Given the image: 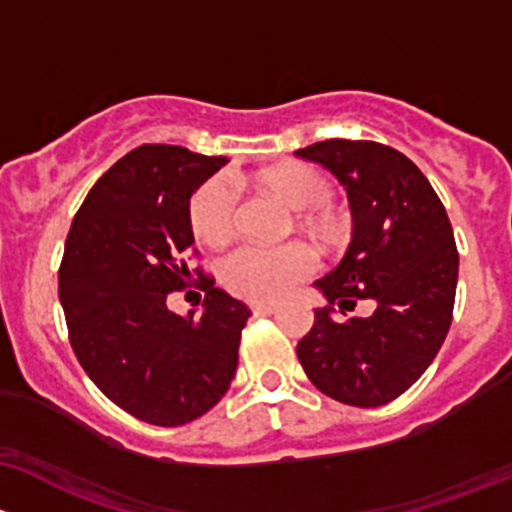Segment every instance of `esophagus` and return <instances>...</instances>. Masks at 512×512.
<instances>
[{"mask_svg":"<svg viewBox=\"0 0 512 512\" xmlns=\"http://www.w3.org/2000/svg\"><path fill=\"white\" fill-rule=\"evenodd\" d=\"M278 310L276 303H251V313L254 315H273Z\"/></svg>","mask_w":512,"mask_h":512,"instance_id":"obj_1","label":"esophagus"}]
</instances>
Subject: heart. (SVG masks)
I'll use <instances>...</instances> for the list:
<instances>
[{
    "mask_svg": "<svg viewBox=\"0 0 512 512\" xmlns=\"http://www.w3.org/2000/svg\"><path fill=\"white\" fill-rule=\"evenodd\" d=\"M258 182L291 204L303 209L300 221L318 239L335 244L345 234L340 214L330 207L333 184L315 167L303 162L268 167L258 172ZM239 217V199L229 179L212 177L192 194L189 202V226L194 236L207 246H221L231 239ZM318 271V254L313 246L293 241L286 246L241 244L224 256L219 266L221 283L246 300H278Z\"/></svg>",
    "mask_w": 512,
    "mask_h": 512,
    "instance_id": "b5f03b06",
    "label": "heart"
}]
</instances>
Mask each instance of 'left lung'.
<instances>
[{
  "instance_id": "1",
  "label": "left lung",
  "mask_w": 512,
  "mask_h": 512,
  "mask_svg": "<svg viewBox=\"0 0 512 512\" xmlns=\"http://www.w3.org/2000/svg\"><path fill=\"white\" fill-rule=\"evenodd\" d=\"M345 184L355 231L335 271L315 286V310L298 360L310 382L350 407H382L434 362L451 328L458 249L451 221L424 172L394 147L330 138L295 150ZM372 299L370 319L337 321L332 308Z\"/></svg>"
}]
</instances>
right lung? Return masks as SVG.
I'll return each mask as SVG.
<instances>
[{"instance_id":"1","label":"right lung","mask_w":512,"mask_h":512,"mask_svg":"<svg viewBox=\"0 0 512 512\" xmlns=\"http://www.w3.org/2000/svg\"><path fill=\"white\" fill-rule=\"evenodd\" d=\"M226 157L140 145L91 187L59 266L68 342L93 384L135 419L182 426L224 397L251 310L189 268V197ZM195 284L205 313L182 319L166 298Z\"/></svg>"}]
</instances>
